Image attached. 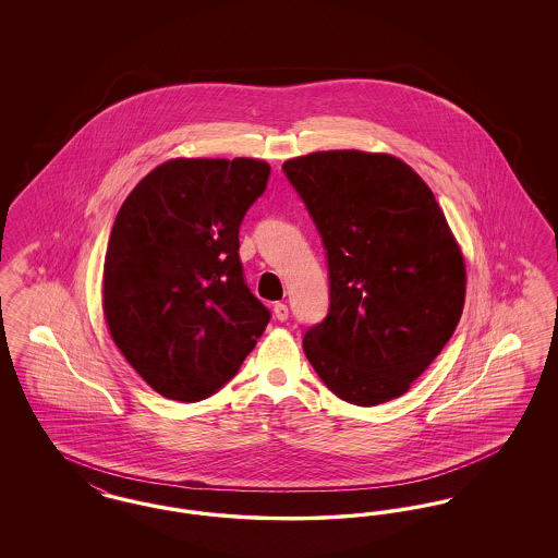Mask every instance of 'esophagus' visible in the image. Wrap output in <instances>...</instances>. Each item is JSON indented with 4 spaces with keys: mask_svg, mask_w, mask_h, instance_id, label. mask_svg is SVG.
<instances>
[{
    "mask_svg": "<svg viewBox=\"0 0 558 558\" xmlns=\"http://www.w3.org/2000/svg\"><path fill=\"white\" fill-rule=\"evenodd\" d=\"M274 316H276V319L284 322V319L289 318V305L276 303V305H274Z\"/></svg>",
    "mask_w": 558,
    "mask_h": 558,
    "instance_id": "34e87169",
    "label": "esophagus"
}]
</instances>
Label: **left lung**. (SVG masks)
Wrapping results in <instances>:
<instances>
[{
    "mask_svg": "<svg viewBox=\"0 0 558 558\" xmlns=\"http://www.w3.org/2000/svg\"><path fill=\"white\" fill-rule=\"evenodd\" d=\"M326 248L328 316L303 337L324 385L355 405L403 396L450 341L466 269L430 187L403 160L328 150L282 165Z\"/></svg>",
    "mask_w": 558,
    "mask_h": 558,
    "instance_id": "1",
    "label": "left lung"
}]
</instances>
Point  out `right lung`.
Masks as SVG:
<instances>
[{
  "label": "right lung",
  "instance_id": "1",
  "mask_svg": "<svg viewBox=\"0 0 558 558\" xmlns=\"http://www.w3.org/2000/svg\"><path fill=\"white\" fill-rule=\"evenodd\" d=\"M267 178L264 160H167L117 213L105 318L114 345L162 398H209L266 330L269 310L244 282L239 230Z\"/></svg>",
  "mask_w": 558,
  "mask_h": 558
}]
</instances>
